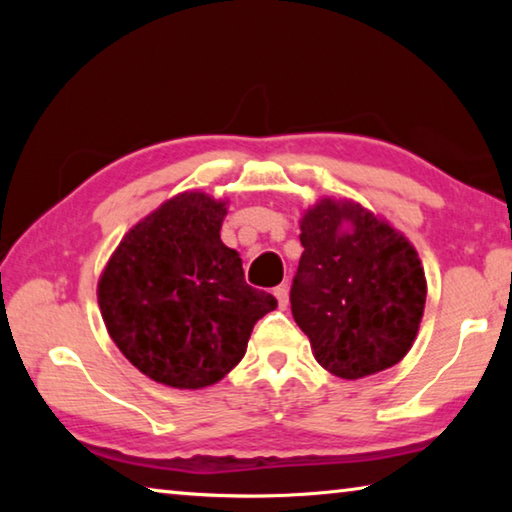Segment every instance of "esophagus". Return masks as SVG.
<instances>
[{"label": "esophagus", "mask_w": 512, "mask_h": 512, "mask_svg": "<svg viewBox=\"0 0 512 512\" xmlns=\"http://www.w3.org/2000/svg\"><path fill=\"white\" fill-rule=\"evenodd\" d=\"M275 298H277V305H280V309H287L289 305V287L287 284H280V287H275Z\"/></svg>", "instance_id": "1"}]
</instances>
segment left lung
Returning <instances> with one entry per match:
<instances>
[{"instance_id":"obj_1","label":"left lung","mask_w":512,"mask_h":512,"mask_svg":"<svg viewBox=\"0 0 512 512\" xmlns=\"http://www.w3.org/2000/svg\"><path fill=\"white\" fill-rule=\"evenodd\" d=\"M345 220L353 230L341 233ZM305 253L291 284V311L316 361L343 379L402 361L418 334L427 282L402 235L354 203L325 198L302 216Z\"/></svg>"}]
</instances>
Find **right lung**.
<instances>
[{
    "instance_id": "obj_1",
    "label": "right lung",
    "mask_w": 512,
    "mask_h": 512,
    "mask_svg": "<svg viewBox=\"0 0 512 512\" xmlns=\"http://www.w3.org/2000/svg\"><path fill=\"white\" fill-rule=\"evenodd\" d=\"M223 203L185 192L121 239L99 282V307L121 354L173 388H205L246 354L255 323L277 307L246 282L223 246Z\"/></svg>"
}]
</instances>
